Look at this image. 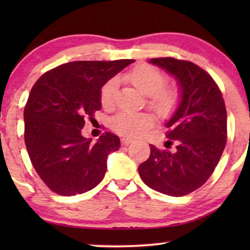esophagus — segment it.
Instances as JSON below:
<instances>
[{"instance_id":"34e87169","label":"esophagus","mask_w":250,"mask_h":250,"mask_svg":"<svg viewBox=\"0 0 250 250\" xmlns=\"http://www.w3.org/2000/svg\"><path fill=\"white\" fill-rule=\"evenodd\" d=\"M134 140H133L132 138H128V136H124V138L122 139V145L123 146H127L129 145V143H132Z\"/></svg>"}]
</instances>
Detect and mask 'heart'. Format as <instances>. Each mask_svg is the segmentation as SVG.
Returning <instances> with one entry per match:
<instances>
[{
    "label": "heart",
    "instance_id": "b5f03b06",
    "mask_svg": "<svg viewBox=\"0 0 250 250\" xmlns=\"http://www.w3.org/2000/svg\"><path fill=\"white\" fill-rule=\"evenodd\" d=\"M128 81L141 92L149 95L150 107L160 115H167L179 101V91L175 87H163L165 75L150 64H139L127 75ZM117 78H111L101 88L100 99L104 108L110 109L115 104ZM155 124V117L149 112L121 111L111 119V126L116 132L125 136H141Z\"/></svg>",
    "mask_w": 250,
    "mask_h": 250
}]
</instances>
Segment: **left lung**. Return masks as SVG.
<instances>
[{
  "label": "left lung",
  "mask_w": 250,
  "mask_h": 250,
  "mask_svg": "<svg viewBox=\"0 0 250 250\" xmlns=\"http://www.w3.org/2000/svg\"><path fill=\"white\" fill-rule=\"evenodd\" d=\"M150 63L175 78L179 104L166 122L167 138L175 150L150 145V157L139 166L149 188L160 193L181 197L200 188L213 174L227 143V109L213 78L190 61L156 58Z\"/></svg>",
  "instance_id": "left-lung-1"
}]
</instances>
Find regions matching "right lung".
<instances>
[{
    "mask_svg": "<svg viewBox=\"0 0 250 250\" xmlns=\"http://www.w3.org/2000/svg\"><path fill=\"white\" fill-rule=\"evenodd\" d=\"M134 60L73 61L47 71L30 91L23 110L25 143L43 182L61 196L87 192L107 172L121 140L105 132L84 138L85 119L101 109V88Z\"/></svg>",
    "mask_w": 250,
    "mask_h": 250,
    "instance_id": "right-lung-1",
    "label": "right lung"
}]
</instances>
